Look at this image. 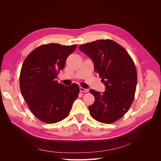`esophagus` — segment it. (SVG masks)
I'll return each mask as SVG.
<instances>
[{"instance_id": "1", "label": "esophagus", "mask_w": 161, "mask_h": 161, "mask_svg": "<svg viewBox=\"0 0 161 161\" xmlns=\"http://www.w3.org/2000/svg\"><path fill=\"white\" fill-rule=\"evenodd\" d=\"M80 92H89V89H84V88H82V87H80Z\"/></svg>"}]
</instances>
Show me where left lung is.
<instances>
[{
  "mask_svg": "<svg viewBox=\"0 0 161 161\" xmlns=\"http://www.w3.org/2000/svg\"><path fill=\"white\" fill-rule=\"evenodd\" d=\"M79 49L94 63L95 71L104 82L103 94L95 90L94 103L89 107L92 118L103 124H112L126 114L134 99L137 72L132 58L118 43L99 40L86 43Z\"/></svg>",
  "mask_w": 161,
  "mask_h": 161,
  "instance_id": "1",
  "label": "left lung"
}]
</instances>
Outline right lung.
Segmentation results:
<instances>
[{
    "instance_id": "obj_1",
    "label": "right lung",
    "mask_w": 161,
    "mask_h": 161,
    "mask_svg": "<svg viewBox=\"0 0 161 161\" xmlns=\"http://www.w3.org/2000/svg\"><path fill=\"white\" fill-rule=\"evenodd\" d=\"M76 47L53 43L42 45L23 62L19 76L21 94L29 109L43 122L54 124L66 118L79 96L77 84L66 86L56 79Z\"/></svg>"
}]
</instances>
